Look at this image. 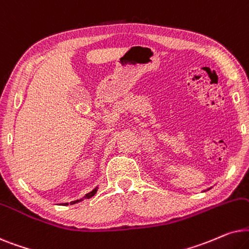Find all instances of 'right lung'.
<instances>
[{
	"instance_id": "1",
	"label": "right lung",
	"mask_w": 249,
	"mask_h": 249,
	"mask_svg": "<svg viewBox=\"0 0 249 249\" xmlns=\"http://www.w3.org/2000/svg\"><path fill=\"white\" fill-rule=\"evenodd\" d=\"M98 189H99L98 187H95V188L93 189V190H92V191H90V192H89V194H86V195H85V196H84V197H83V198H79V199H77V200H74V201H71V205H74V204L81 203V201H83V200H84V199H90V198H91V197H93V196H94V195H95V194H97ZM65 205H68V203H66Z\"/></svg>"
}]
</instances>
